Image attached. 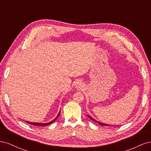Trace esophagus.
<instances>
[{
	"instance_id": "obj_1",
	"label": "esophagus",
	"mask_w": 151,
	"mask_h": 151,
	"mask_svg": "<svg viewBox=\"0 0 151 151\" xmlns=\"http://www.w3.org/2000/svg\"><path fill=\"white\" fill-rule=\"evenodd\" d=\"M77 88H81V85L79 84H77Z\"/></svg>"
}]
</instances>
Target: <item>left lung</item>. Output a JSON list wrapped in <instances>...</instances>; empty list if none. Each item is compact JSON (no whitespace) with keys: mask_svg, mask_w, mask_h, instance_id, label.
<instances>
[{"mask_svg":"<svg viewBox=\"0 0 151 151\" xmlns=\"http://www.w3.org/2000/svg\"><path fill=\"white\" fill-rule=\"evenodd\" d=\"M88 116L89 118H91V120H93V121H94V122H97L99 125H103V126H113V125H108V124H106V123H101V122H98V121H97V120H96L95 119H94L93 118L91 117L90 115H88Z\"/></svg>","mask_w":151,"mask_h":151,"instance_id":"8db88e82","label":"left lung"}]
</instances>
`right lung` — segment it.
Wrapping results in <instances>:
<instances>
[{"instance_id":"right-lung-1","label":"right lung","mask_w":151,"mask_h":151,"mask_svg":"<svg viewBox=\"0 0 151 151\" xmlns=\"http://www.w3.org/2000/svg\"><path fill=\"white\" fill-rule=\"evenodd\" d=\"M60 111H59V113H58V114L57 115V116H56V118H55V119H54L53 120H52V121H51V122H48V123H41L31 122H28V121H25V122H26V123H29V124H30V125H35V126H47V125H50V124H52V123L53 122H54L55 121V120L57 119V118L58 117L59 115H60Z\"/></svg>"}]
</instances>
